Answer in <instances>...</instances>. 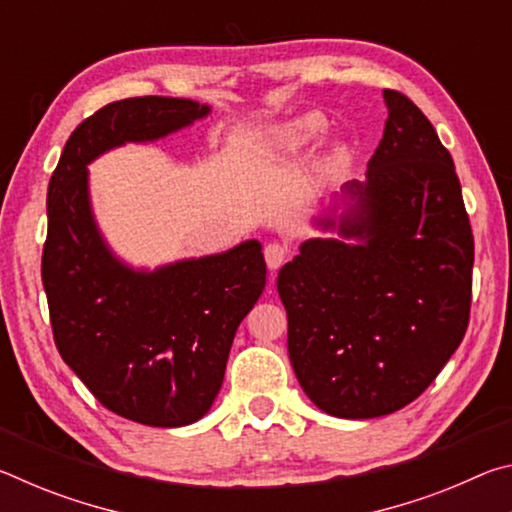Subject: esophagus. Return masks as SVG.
Instances as JSON below:
<instances>
[{
  "mask_svg": "<svg viewBox=\"0 0 512 512\" xmlns=\"http://www.w3.org/2000/svg\"><path fill=\"white\" fill-rule=\"evenodd\" d=\"M289 253H291V248L287 244H280V241H271V244H266V248H264L266 266L271 268V271H277V268L287 262Z\"/></svg>",
  "mask_w": 512,
  "mask_h": 512,
  "instance_id": "1",
  "label": "esophagus"
}]
</instances>
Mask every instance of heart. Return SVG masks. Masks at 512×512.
I'll return each instance as SVG.
<instances>
[{
	"label": "heart",
	"instance_id": "1",
	"mask_svg": "<svg viewBox=\"0 0 512 512\" xmlns=\"http://www.w3.org/2000/svg\"><path fill=\"white\" fill-rule=\"evenodd\" d=\"M325 131V119L320 115H302L298 119L289 121V124H284L280 131L275 135V142L282 146V149H300V146H305L309 142L318 140L320 135Z\"/></svg>",
	"mask_w": 512,
	"mask_h": 512
}]
</instances>
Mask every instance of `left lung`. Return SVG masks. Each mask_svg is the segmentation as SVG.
<instances>
[{
	"label": "left lung",
	"instance_id": "left-lung-1",
	"mask_svg": "<svg viewBox=\"0 0 512 512\" xmlns=\"http://www.w3.org/2000/svg\"><path fill=\"white\" fill-rule=\"evenodd\" d=\"M388 119L357 210L336 239H311L277 275L302 391L336 418L404 409L461 345L474 237L454 160L424 112L384 90Z\"/></svg>",
	"mask_w": 512,
	"mask_h": 512
}]
</instances>
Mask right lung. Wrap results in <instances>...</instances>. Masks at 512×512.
Wrapping results in <instances>:
<instances>
[{"instance_id":"add662e5","label":"right lung","mask_w":512,"mask_h":512,"mask_svg":"<svg viewBox=\"0 0 512 512\" xmlns=\"http://www.w3.org/2000/svg\"><path fill=\"white\" fill-rule=\"evenodd\" d=\"M207 112L169 97L108 103L69 135L47 189L42 284L56 348L108 411L149 427H183L210 411L237 327L264 291L266 262L262 246L246 241L155 273L131 271L92 221L85 164Z\"/></svg>"}]
</instances>
